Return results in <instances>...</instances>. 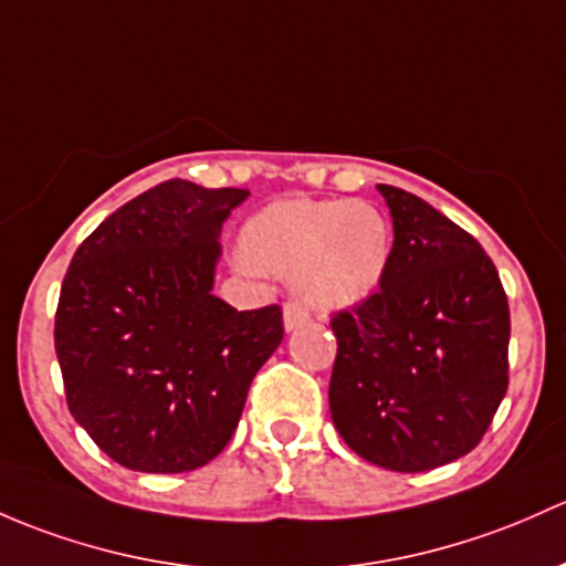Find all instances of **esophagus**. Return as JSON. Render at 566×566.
<instances>
[{
  "label": "esophagus",
  "instance_id": "1",
  "mask_svg": "<svg viewBox=\"0 0 566 566\" xmlns=\"http://www.w3.org/2000/svg\"><path fill=\"white\" fill-rule=\"evenodd\" d=\"M306 319H308L306 306H301V303H287V306H284V328L287 331L301 328V325H306Z\"/></svg>",
  "mask_w": 566,
  "mask_h": 566
}]
</instances>
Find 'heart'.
<instances>
[{
    "instance_id": "obj_1",
    "label": "heart",
    "mask_w": 566,
    "mask_h": 566,
    "mask_svg": "<svg viewBox=\"0 0 566 566\" xmlns=\"http://www.w3.org/2000/svg\"><path fill=\"white\" fill-rule=\"evenodd\" d=\"M241 252L258 271L293 276L308 306L344 308L382 282L390 224L360 200H276L249 219Z\"/></svg>"
}]
</instances>
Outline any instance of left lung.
Here are the masks:
<instances>
[{
  "mask_svg": "<svg viewBox=\"0 0 566 566\" xmlns=\"http://www.w3.org/2000/svg\"><path fill=\"white\" fill-rule=\"evenodd\" d=\"M377 189L396 238L377 293L331 319V418L366 461L428 472L478 448L507 392L510 306L467 230L418 195Z\"/></svg>",
  "mask_w": 566,
  "mask_h": 566,
  "instance_id": "8db88e82",
  "label": "left lung"
}]
</instances>
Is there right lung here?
Returning <instances> with one entry per match:
<instances>
[{
    "label": "right lung",
    "instance_id": "obj_1",
    "mask_svg": "<svg viewBox=\"0 0 566 566\" xmlns=\"http://www.w3.org/2000/svg\"><path fill=\"white\" fill-rule=\"evenodd\" d=\"M247 198L170 178L113 211L64 273L53 344L70 415L122 467H206L282 344V308L211 293L222 222Z\"/></svg>",
    "mask_w": 566,
    "mask_h": 566
}]
</instances>
